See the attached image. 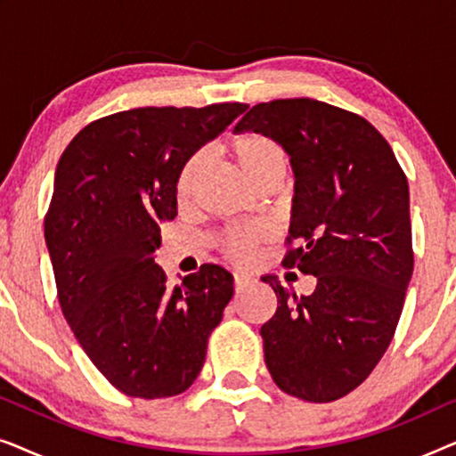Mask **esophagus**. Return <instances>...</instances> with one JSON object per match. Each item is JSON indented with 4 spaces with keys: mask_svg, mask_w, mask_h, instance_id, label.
Instances as JSON below:
<instances>
[{
    "mask_svg": "<svg viewBox=\"0 0 456 456\" xmlns=\"http://www.w3.org/2000/svg\"><path fill=\"white\" fill-rule=\"evenodd\" d=\"M247 286H248V278L247 276H234V290H236V295L245 290Z\"/></svg>",
    "mask_w": 456,
    "mask_h": 456,
    "instance_id": "obj_1",
    "label": "esophagus"
}]
</instances>
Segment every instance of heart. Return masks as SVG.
Segmentation results:
<instances>
[{
	"label": "heart",
	"instance_id": "heart-1",
	"mask_svg": "<svg viewBox=\"0 0 456 456\" xmlns=\"http://www.w3.org/2000/svg\"><path fill=\"white\" fill-rule=\"evenodd\" d=\"M230 158L234 159L242 176H245L253 186H257L265 180L284 178L286 167H289V155L280 142L264 133H242L234 136L228 145ZM205 158L203 153H195L183 166L176 180V195L178 199H189L192 189H195L199 176L203 172ZM264 239L261 230H242V232H232L224 236L222 247L230 259L247 264L251 261L255 247Z\"/></svg>",
	"mask_w": 456,
	"mask_h": 456
}]
</instances>
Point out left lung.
<instances>
[{
	"label": "left lung",
	"instance_id": "obj_1",
	"mask_svg": "<svg viewBox=\"0 0 456 456\" xmlns=\"http://www.w3.org/2000/svg\"><path fill=\"white\" fill-rule=\"evenodd\" d=\"M280 142L295 172L282 264L317 278L309 297L264 276L278 309L261 326L264 357L286 395L330 403L357 388L388 348L413 273L409 184L365 118L315 99L253 105L234 133Z\"/></svg>",
	"mask_w": 456,
	"mask_h": 456
}]
</instances>
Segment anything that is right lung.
I'll list each match as a JSON object with an SVG mask.
<instances>
[{
    "label": "right lung",
    "instance_id": "right-lung-1",
    "mask_svg": "<svg viewBox=\"0 0 456 456\" xmlns=\"http://www.w3.org/2000/svg\"><path fill=\"white\" fill-rule=\"evenodd\" d=\"M248 105L136 108L91 122L55 167L45 216L61 314L128 396H176L195 382L234 295L232 273L205 264L167 289L153 253L176 217V180Z\"/></svg>",
    "mask_w": 456,
    "mask_h": 456
}]
</instances>
